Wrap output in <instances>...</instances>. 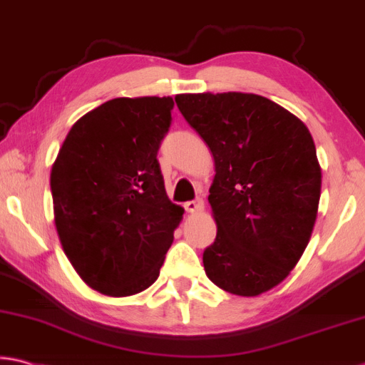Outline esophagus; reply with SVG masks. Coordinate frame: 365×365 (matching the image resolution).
<instances>
[{
	"label": "esophagus",
	"instance_id": "esophagus-1",
	"mask_svg": "<svg viewBox=\"0 0 365 365\" xmlns=\"http://www.w3.org/2000/svg\"><path fill=\"white\" fill-rule=\"evenodd\" d=\"M185 210H187V212H192V214H195V212H201V211L205 210V203H203V200L187 201V203H185Z\"/></svg>",
	"mask_w": 365,
	"mask_h": 365
}]
</instances>
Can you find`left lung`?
Masks as SVG:
<instances>
[{"instance_id":"1","label":"left lung","mask_w":365,"mask_h":365,"mask_svg":"<svg viewBox=\"0 0 365 365\" xmlns=\"http://www.w3.org/2000/svg\"><path fill=\"white\" fill-rule=\"evenodd\" d=\"M177 107L214 158L210 205L217 225L203 253L214 284L253 297L284 281L317 219L322 170L310 131L257 94H180Z\"/></svg>"}]
</instances>
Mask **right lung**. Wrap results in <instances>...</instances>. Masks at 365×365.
<instances>
[{
    "mask_svg": "<svg viewBox=\"0 0 365 365\" xmlns=\"http://www.w3.org/2000/svg\"><path fill=\"white\" fill-rule=\"evenodd\" d=\"M172 108V97L102 103L71 126L51 167L63 250L81 279L106 296L151 286L182 221L158 160Z\"/></svg>",
    "mask_w": 365,
    "mask_h": 365,
    "instance_id": "add662e5",
    "label": "right lung"
}]
</instances>
